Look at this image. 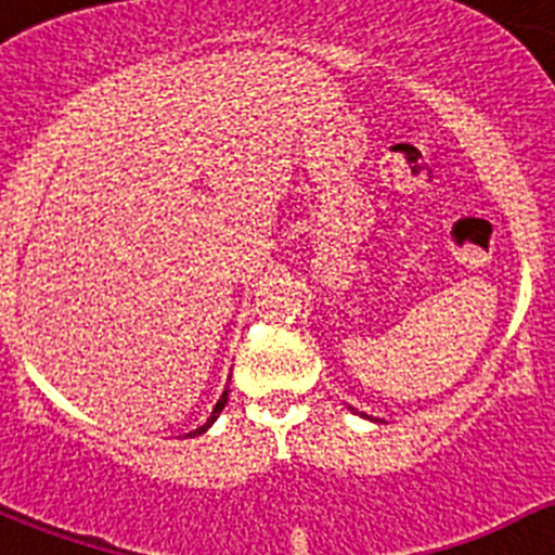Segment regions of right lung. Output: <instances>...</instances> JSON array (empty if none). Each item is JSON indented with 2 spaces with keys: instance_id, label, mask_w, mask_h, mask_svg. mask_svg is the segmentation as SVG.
<instances>
[{
  "instance_id": "obj_1",
  "label": "right lung",
  "mask_w": 555,
  "mask_h": 555,
  "mask_svg": "<svg viewBox=\"0 0 555 555\" xmlns=\"http://www.w3.org/2000/svg\"><path fill=\"white\" fill-rule=\"evenodd\" d=\"M228 391H230V389H224V391H222V397H219V403H217V405H214V411H210V416H208V423H205V425H203V428H197V430H194V436H197V434H205V430H208V428H210V425L217 423V416H219V414H222L224 403H228ZM189 436H191V434H189Z\"/></svg>"
}]
</instances>
